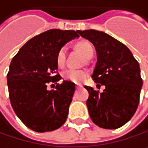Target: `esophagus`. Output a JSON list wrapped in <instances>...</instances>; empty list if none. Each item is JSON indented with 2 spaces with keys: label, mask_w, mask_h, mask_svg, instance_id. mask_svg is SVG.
<instances>
[{
  "label": "esophagus",
  "mask_w": 148,
  "mask_h": 148,
  "mask_svg": "<svg viewBox=\"0 0 148 148\" xmlns=\"http://www.w3.org/2000/svg\"><path fill=\"white\" fill-rule=\"evenodd\" d=\"M81 87H82V86H81V85H76V89H79Z\"/></svg>",
  "instance_id": "1"
}]
</instances>
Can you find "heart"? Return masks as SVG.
Returning a JSON list of instances; mask_svg holds the SVG:
<instances>
[{
	"mask_svg": "<svg viewBox=\"0 0 148 148\" xmlns=\"http://www.w3.org/2000/svg\"><path fill=\"white\" fill-rule=\"evenodd\" d=\"M77 48L82 53L86 58L90 59L92 57L94 54V48L91 42L87 40L79 41L77 44ZM56 62L58 67L63 68L66 62V48L64 47H61L56 55ZM63 78L65 80L71 81L72 83L79 84L84 81L88 77V72L86 70H75V69H69L65 71L62 74Z\"/></svg>",
	"mask_w": 148,
	"mask_h": 148,
	"instance_id": "b5f03b06",
	"label": "heart"
}]
</instances>
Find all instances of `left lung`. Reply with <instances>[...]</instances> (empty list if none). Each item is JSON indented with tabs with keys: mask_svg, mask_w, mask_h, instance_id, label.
I'll use <instances>...</instances> for the list:
<instances>
[{
	"mask_svg": "<svg viewBox=\"0 0 148 148\" xmlns=\"http://www.w3.org/2000/svg\"><path fill=\"white\" fill-rule=\"evenodd\" d=\"M91 41L97 53L92 73L95 83L105 86L102 92L85 86L92 121L101 128L117 129L135 114L143 85L139 64L130 49L110 35L96 30L77 31Z\"/></svg>",
	"mask_w": 148,
	"mask_h": 148,
	"instance_id": "obj_1",
	"label": "left lung"
}]
</instances>
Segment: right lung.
<instances>
[{
    "label": "right lung",
    "instance_id": "add662e5",
    "mask_svg": "<svg viewBox=\"0 0 148 148\" xmlns=\"http://www.w3.org/2000/svg\"><path fill=\"white\" fill-rule=\"evenodd\" d=\"M77 37L72 30H48L28 40L10 62L7 80L11 106L18 118L34 132L55 131L67 119L75 84L65 80L56 83L61 78L56 74V55ZM51 82L57 86L48 90Z\"/></svg>",
    "mask_w": 148,
    "mask_h": 148
}]
</instances>
